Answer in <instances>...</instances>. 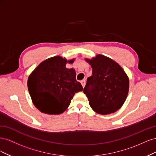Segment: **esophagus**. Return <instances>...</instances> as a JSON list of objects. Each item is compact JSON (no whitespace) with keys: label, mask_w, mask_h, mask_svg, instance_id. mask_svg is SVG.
Listing matches in <instances>:
<instances>
[{"label":"esophagus","mask_w":156,"mask_h":156,"mask_svg":"<svg viewBox=\"0 0 156 156\" xmlns=\"http://www.w3.org/2000/svg\"><path fill=\"white\" fill-rule=\"evenodd\" d=\"M81 84H82V86H83V87L84 88V86H85V84H86V81L85 80H83V81H81Z\"/></svg>","instance_id":"esophagus-1"}]
</instances>
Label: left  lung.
Returning a JSON list of instances; mask_svg holds the SVG:
<instances>
[{
    "label": "left lung",
    "instance_id": "8db88e82",
    "mask_svg": "<svg viewBox=\"0 0 156 156\" xmlns=\"http://www.w3.org/2000/svg\"><path fill=\"white\" fill-rule=\"evenodd\" d=\"M92 68L83 92L89 104L98 114L108 115L118 111L124 103L129 91V78L120 66L110 58L97 55L85 59Z\"/></svg>",
    "mask_w": 156,
    "mask_h": 156
}]
</instances>
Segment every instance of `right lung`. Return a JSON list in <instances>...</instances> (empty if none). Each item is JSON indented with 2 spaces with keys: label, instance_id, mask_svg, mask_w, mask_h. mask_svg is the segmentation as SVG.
Here are the masks:
<instances>
[{
  "label": "right lung",
  "instance_id": "1",
  "mask_svg": "<svg viewBox=\"0 0 156 156\" xmlns=\"http://www.w3.org/2000/svg\"><path fill=\"white\" fill-rule=\"evenodd\" d=\"M67 62L65 58L53 56L41 62L29 75L28 89L33 103L41 112L61 114L69 105L74 94L83 90L75 79V70L66 68Z\"/></svg>",
  "mask_w": 156,
  "mask_h": 156
}]
</instances>
